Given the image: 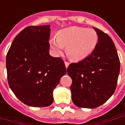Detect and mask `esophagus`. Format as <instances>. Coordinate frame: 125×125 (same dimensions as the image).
Segmentation results:
<instances>
[{"instance_id": "esophagus-1", "label": "esophagus", "mask_w": 125, "mask_h": 125, "mask_svg": "<svg viewBox=\"0 0 125 125\" xmlns=\"http://www.w3.org/2000/svg\"><path fill=\"white\" fill-rule=\"evenodd\" d=\"M65 68H68V65H69V62H65Z\"/></svg>"}]
</instances>
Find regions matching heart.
I'll list each match as a JSON object with an SVG mask.
<instances>
[{
  "label": "heart",
  "instance_id": "heart-1",
  "mask_svg": "<svg viewBox=\"0 0 125 125\" xmlns=\"http://www.w3.org/2000/svg\"><path fill=\"white\" fill-rule=\"evenodd\" d=\"M98 43V35L92 29L71 27L60 31L57 37L50 39V46L55 54L62 53L65 46L67 53L73 61L79 62L89 57Z\"/></svg>",
  "mask_w": 125,
  "mask_h": 125
}]
</instances>
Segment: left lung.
<instances>
[{
  "label": "left lung",
  "instance_id": "left-lung-1",
  "mask_svg": "<svg viewBox=\"0 0 125 125\" xmlns=\"http://www.w3.org/2000/svg\"><path fill=\"white\" fill-rule=\"evenodd\" d=\"M94 29L98 35L96 49L89 57L72 63L67 69L72 80V99L80 108H94L106 102L115 91L120 72V60L112 39Z\"/></svg>",
  "mask_w": 125,
  "mask_h": 125
}]
</instances>
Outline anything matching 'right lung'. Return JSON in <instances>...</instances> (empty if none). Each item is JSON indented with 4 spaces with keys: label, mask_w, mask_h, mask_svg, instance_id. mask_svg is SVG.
I'll return each mask as SVG.
<instances>
[{
    "label": "right lung",
    "mask_w": 125,
    "mask_h": 125,
    "mask_svg": "<svg viewBox=\"0 0 125 125\" xmlns=\"http://www.w3.org/2000/svg\"><path fill=\"white\" fill-rule=\"evenodd\" d=\"M50 26H29L15 37L6 57L8 83L21 102L45 107L66 73L62 58L49 55Z\"/></svg>",
    "instance_id": "obj_1"
}]
</instances>
